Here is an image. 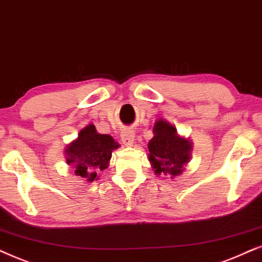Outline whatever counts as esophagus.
I'll use <instances>...</instances> for the list:
<instances>
[{
  "label": "esophagus",
  "instance_id": "34e87169",
  "mask_svg": "<svg viewBox=\"0 0 262 262\" xmlns=\"http://www.w3.org/2000/svg\"><path fill=\"white\" fill-rule=\"evenodd\" d=\"M134 138H135V134H134V132L133 130H124V132H122V134H121V140H122V142H123V144L125 145V146H128V147H130V146H133V144H134Z\"/></svg>",
  "mask_w": 262,
  "mask_h": 262
}]
</instances>
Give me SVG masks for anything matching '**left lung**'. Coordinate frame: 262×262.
<instances>
[{
	"instance_id": "obj_1",
	"label": "left lung",
	"mask_w": 262,
	"mask_h": 262,
	"mask_svg": "<svg viewBox=\"0 0 262 262\" xmlns=\"http://www.w3.org/2000/svg\"><path fill=\"white\" fill-rule=\"evenodd\" d=\"M153 133L155 137L148 142V151L156 173H169L172 177L180 175L190 158L189 140L180 138L176 129L163 120L156 122Z\"/></svg>"
}]
</instances>
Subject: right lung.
<instances>
[{"instance_id": "right-lung-1", "label": "right lung", "mask_w": 262, "mask_h": 262, "mask_svg": "<svg viewBox=\"0 0 262 262\" xmlns=\"http://www.w3.org/2000/svg\"><path fill=\"white\" fill-rule=\"evenodd\" d=\"M117 147L118 145L110 135L98 134L95 125L90 124L66 149L67 164L74 166L76 176L92 182L97 177V171L106 169L111 152Z\"/></svg>"}]
</instances>
